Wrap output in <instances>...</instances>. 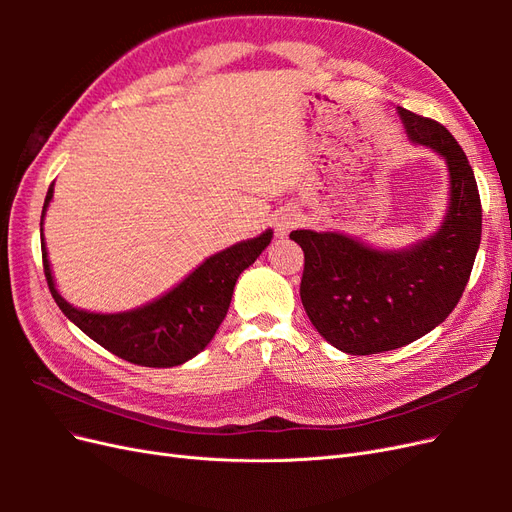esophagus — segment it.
Returning <instances> with one entry per match:
<instances>
[{
	"label": "esophagus",
	"mask_w": 512,
	"mask_h": 512,
	"mask_svg": "<svg viewBox=\"0 0 512 512\" xmlns=\"http://www.w3.org/2000/svg\"><path fill=\"white\" fill-rule=\"evenodd\" d=\"M297 222H299V215L294 213V209L280 211V213H277V218H275L277 235H286V232H290L294 226H297Z\"/></svg>",
	"instance_id": "1"
}]
</instances>
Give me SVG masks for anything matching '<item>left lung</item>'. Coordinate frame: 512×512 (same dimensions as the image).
<instances>
[{"mask_svg": "<svg viewBox=\"0 0 512 512\" xmlns=\"http://www.w3.org/2000/svg\"><path fill=\"white\" fill-rule=\"evenodd\" d=\"M412 143L433 149L451 175V205L436 235L410 250L380 252L339 232L292 230L305 267L301 301L337 350L378 354L416 342L459 303L483 232L474 170L442 123L399 108Z\"/></svg>", "mask_w": 512, "mask_h": 512, "instance_id": "obj_1", "label": "left lung"}]
</instances>
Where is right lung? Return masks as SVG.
<instances>
[{"label": "right lung", "instance_id": "right-lung-1", "mask_svg": "<svg viewBox=\"0 0 512 512\" xmlns=\"http://www.w3.org/2000/svg\"><path fill=\"white\" fill-rule=\"evenodd\" d=\"M53 198V183L44 198L42 220ZM42 226V222H40ZM273 232L241 241L207 258L194 273L145 307L123 314H89L61 299L55 290L42 237L44 277L55 303L76 327L119 359L143 367H173L190 361L220 329L239 275L271 243Z\"/></svg>", "mask_w": 512, "mask_h": 512}]
</instances>
